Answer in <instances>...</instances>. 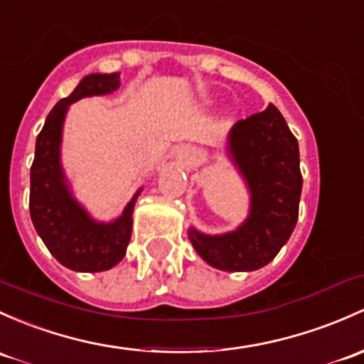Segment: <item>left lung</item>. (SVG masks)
I'll use <instances>...</instances> for the list:
<instances>
[{
    "label": "left lung",
    "mask_w": 364,
    "mask_h": 364,
    "mask_svg": "<svg viewBox=\"0 0 364 364\" xmlns=\"http://www.w3.org/2000/svg\"><path fill=\"white\" fill-rule=\"evenodd\" d=\"M228 155L251 193V211L237 230L204 235L190 228L202 259L227 272H251L270 263L298 220L301 172L298 141L274 105L239 120L228 136Z\"/></svg>",
    "instance_id": "left-lung-1"
}]
</instances>
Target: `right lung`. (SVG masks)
Segmentation results:
<instances>
[{"mask_svg":"<svg viewBox=\"0 0 364 364\" xmlns=\"http://www.w3.org/2000/svg\"><path fill=\"white\" fill-rule=\"evenodd\" d=\"M120 75H89L68 97L60 99L36 137L31 166L29 213L38 235L59 263L76 272H102L122 262L132 235V197L120 218L99 223L73 198L60 167V136L68 106L87 95L112 94Z\"/></svg>","mask_w":364,"mask_h":364,"instance_id":"add662e5","label":"right lung"}]
</instances>
